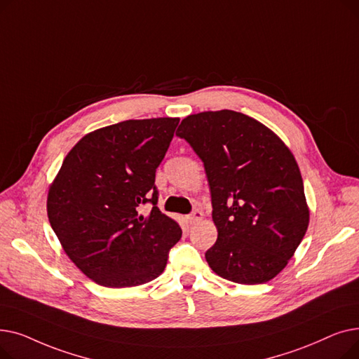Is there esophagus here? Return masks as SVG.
<instances>
[{"instance_id":"1","label":"esophagus","mask_w":359,"mask_h":359,"mask_svg":"<svg viewBox=\"0 0 359 359\" xmlns=\"http://www.w3.org/2000/svg\"><path fill=\"white\" fill-rule=\"evenodd\" d=\"M202 218H203V212H202V211H199V210L194 211L191 215H187V217H186V219H187V222H189V224H195V222L201 221Z\"/></svg>"}]
</instances>
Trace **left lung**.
<instances>
[{
    "label": "left lung",
    "instance_id": "1",
    "mask_svg": "<svg viewBox=\"0 0 359 359\" xmlns=\"http://www.w3.org/2000/svg\"><path fill=\"white\" fill-rule=\"evenodd\" d=\"M176 135L203 161L218 237L205 253L224 279L256 285L288 265L310 211L291 149L273 130L234 110L186 116Z\"/></svg>",
    "mask_w": 359,
    "mask_h": 359
}]
</instances>
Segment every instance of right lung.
<instances>
[{"mask_svg":"<svg viewBox=\"0 0 359 359\" xmlns=\"http://www.w3.org/2000/svg\"><path fill=\"white\" fill-rule=\"evenodd\" d=\"M179 118L130 119L84 135L49 186L50 227L86 276L107 288L147 284L165 268L180 225L157 208L156 168ZM154 205L144 217L139 206Z\"/></svg>","mask_w":359,"mask_h":359,"instance_id":"right-lung-1","label":"right lung"}]
</instances>
